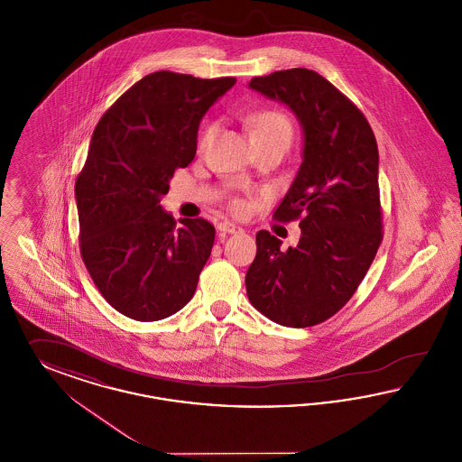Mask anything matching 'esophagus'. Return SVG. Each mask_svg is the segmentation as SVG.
I'll list each match as a JSON object with an SVG mask.
<instances>
[{
    "instance_id": "1",
    "label": "esophagus",
    "mask_w": 462,
    "mask_h": 462,
    "mask_svg": "<svg viewBox=\"0 0 462 462\" xmlns=\"http://www.w3.org/2000/svg\"><path fill=\"white\" fill-rule=\"evenodd\" d=\"M217 228H218V232H222V234H239V232H242L240 226L230 222L218 223Z\"/></svg>"
}]
</instances>
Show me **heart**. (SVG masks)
<instances>
[{"mask_svg": "<svg viewBox=\"0 0 462 462\" xmlns=\"http://www.w3.org/2000/svg\"><path fill=\"white\" fill-rule=\"evenodd\" d=\"M249 127H251L253 141L270 139V137H282V139H287L291 143V139H292V124L280 111L266 110L254 113L249 118ZM211 134H213V127H209V129L204 132L203 141H208L211 137ZM232 208L236 211H242L244 209V203L242 201H234Z\"/></svg>", "mask_w": 462, "mask_h": 462, "instance_id": "heart-1", "label": "heart"}]
</instances>
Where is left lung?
Instances as JSON below:
<instances>
[{"instance_id": "8db88e82", "label": "left lung", "mask_w": 462, "mask_h": 462, "mask_svg": "<svg viewBox=\"0 0 462 462\" xmlns=\"http://www.w3.org/2000/svg\"><path fill=\"white\" fill-rule=\"evenodd\" d=\"M249 88L287 105L302 127V163L275 211L300 218L296 247L256 234L245 275L251 304L283 327H313L342 310L382 242L378 148L365 115L325 77L308 69L254 77Z\"/></svg>"}]
</instances>
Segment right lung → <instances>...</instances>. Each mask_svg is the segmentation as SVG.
I'll return each mask as SVG.
<instances>
[{"instance_id": "1", "label": "right lung", "mask_w": 462, "mask_h": 462, "mask_svg": "<svg viewBox=\"0 0 462 462\" xmlns=\"http://www.w3.org/2000/svg\"><path fill=\"white\" fill-rule=\"evenodd\" d=\"M234 84V77L154 72L96 125L75 182L80 254L118 313L158 321L194 296L215 226L203 218L179 226L160 201L175 170L194 160L204 113Z\"/></svg>"}]
</instances>
